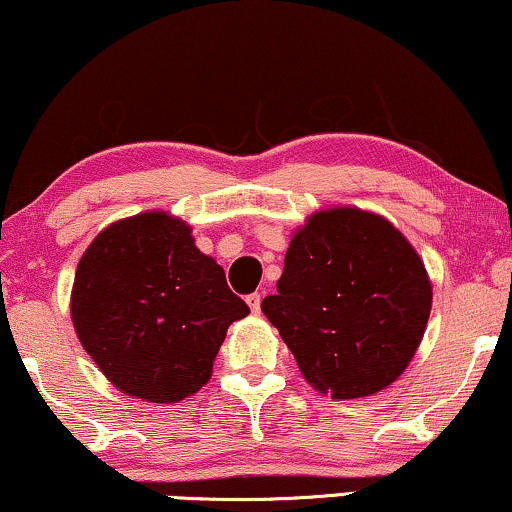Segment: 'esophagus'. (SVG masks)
Listing matches in <instances>:
<instances>
[{
	"label": "esophagus",
	"mask_w": 512,
	"mask_h": 512,
	"mask_svg": "<svg viewBox=\"0 0 512 512\" xmlns=\"http://www.w3.org/2000/svg\"><path fill=\"white\" fill-rule=\"evenodd\" d=\"M247 305L251 307V311H254V314H258V311H261V293L247 295Z\"/></svg>",
	"instance_id": "1"
}]
</instances>
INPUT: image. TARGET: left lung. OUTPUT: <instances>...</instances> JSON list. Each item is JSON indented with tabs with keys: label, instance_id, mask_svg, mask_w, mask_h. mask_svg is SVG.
<instances>
[{
	"label": "left lung",
	"instance_id": "1",
	"mask_svg": "<svg viewBox=\"0 0 512 512\" xmlns=\"http://www.w3.org/2000/svg\"><path fill=\"white\" fill-rule=\"evenodd\" d=\"M263 314L302 376L332 399L374 395L425 335L432 284L416 249L379 214L332 207L295 231Z\"/></svg>",
	"mask_w": 512,
	"mask_h": 512
}]
</instances>
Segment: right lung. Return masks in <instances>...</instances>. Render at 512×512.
Returning <instances> with one entry per match:
<instances>
[{"label":"right lung","mask_w":512,"mask_h":512,"mask_svg":"<svg viewBox=\"0 0 512 512\" xmlns=\"http://www.w3.org/2000/svg\"><path fill=\"white\" fill-rule=\"evenodd\" d=\"M247 314L224 268L166 212L103 228L71 291L73 328L90 358L115 388L154 404L201 390L228 325Z\"/></svg>","instance_id":"obj_1"}]
</instances>
